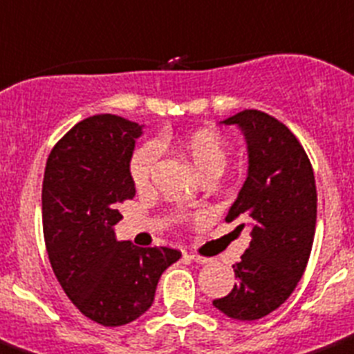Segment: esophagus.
Segmentation results:
<instances>
[{
	"label": "esophagus",
	"mask_w": 354,
	"mask_h": 354,
	"mask_svg": "<svg viewBox=\"0 0 354 354\" xmlns=\"http://www.w3.org/2000/svg\"><path fill=\"white\" fill-rule=\"evenodd\" d=\"M183 257H187V259L194 261V263H200V264H207L210 259H207V257H201V255H194V254H183Z\"/></svg>",
	"instance_id": "1"
}]
</instances>
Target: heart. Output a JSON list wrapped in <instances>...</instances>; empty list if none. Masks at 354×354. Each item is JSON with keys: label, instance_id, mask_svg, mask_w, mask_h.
<instances>
[{"label": "heart", "instance_id": "heart-1", "mask_svg": "<svg viewBox=\"0 0 354 354\" xmlns=\"http://www.w3.org/2000/svg\"><path fill=\"white\" fill-rule=\"evenodd\" d=\"M183 151L192 162L198 174H203L209 169L225 165V147L218 136L210 131H196L183 140ZM160 156L158 142H147L135 151L131 163H129V174L136 187H145L149 182L154 163Z\"/></svg>", "mask_w": 354, "mask_h": 354}]
</instances>
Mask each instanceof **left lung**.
I'll list each match as a JSON object with an SVG mask.
<instances>
[{
    "label": "left lung",
    "instance_id": "obj_1",
    "mask_svg": "<svg viewBox=\"0 0 354 354\" xmlns=\"http://www.w3.org/2000/svg\"><path fill=\"white\" fill-rule=\"evenodd\" d=\"M221 124L246 138L248 172L227 221L243 219L250 245L234 264L237 283L212 302L236 320H257L275 311L301 281L313 246L317 187L310 158L283 122L245 109Z\"/></svg>",
    "mask_w": 354,
    "mask_h": 354
}]
</instances>
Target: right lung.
I'll list each match as a JSON object with an SVG mask.
<instances>
[{"instance_id":"add662e5","label":"right lung","mask_w":354,"mask_h":354,"mask_svg":"<svg viewBox=\"0 0 354 354\" xmlns=\"http://www.w3.org/2000/svg\"><path fill=\"white\" fill-rule=\"evenodd\" d=\"M136 122L95 115L55 144L43 180L46 252L59 284L82 315L117 328L149 310L162 273L182 254L117 241L118 205L133 200Z\"/></svg>"}]
</instances>
